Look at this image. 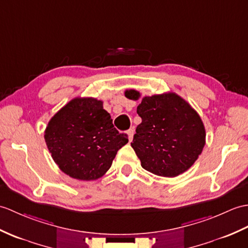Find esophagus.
Returning a JSON list of instances; mask_svg holds the SVG:
<instances>
[{"label":"esophagus","mask_w":248,"mask_h":248,"mask_svg":"<svg viewBox=\"0 0 248 248\" xmlns=\"http://www.w3.org/2000/svg\"><path fill=\"white\" fill-rule=\"evenodd\" d=\"M126 134H128V138H129V140L131 141L132 140H133V135H134V129H133V128L129 129L128 131H126Z\"/></svg>","instance_id":"1"}]
</instances>
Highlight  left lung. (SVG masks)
I'll list each match as a JSON object with an SVG mask.
<instances>
[{
  "label": "left lung",
  "instance_id": "1",
  "mask_svg": "<svg viewBox=\"0 0 248 248\" xmlns=\"http://www.w3.org/2000/svg\"><path fill=\"white\" fill-rule=\"evenodd\" d=\"M138 100L140 93L126 90ZM141 124L131 142L141 167L153 174L175 177L187 171L205 146L206 132L200 115L175 93L146 96L137 107Z\"/></svg>",
  "mask_w": 248,
  "mask_h": 248
}]
</instances>
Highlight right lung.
Returning a JSON list of instances; mask_svg holds the SVG:
<instances>
[{
  "label": "right lung",
  "instance_id": "right-lung-1",
  "mask_svg": "<svg viewBox=\"0 0 248 248\" xmlns=\"http://www.w3.org/2000/svg\"><path fill=\"white\" fill-rule=\"evenodd\" d=\"M102 101L74 98L57 112L46 126L44 138L51 157L65 174L94 181L110 169L128 136L114 128Z\"/></svg>",
  "mask_w": 248,
  "mask_h": 248
}]
</instances>
